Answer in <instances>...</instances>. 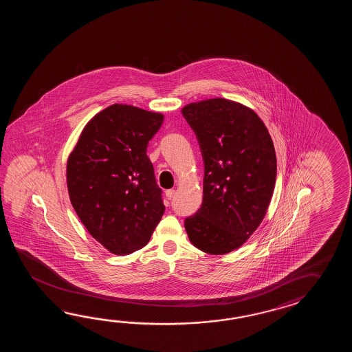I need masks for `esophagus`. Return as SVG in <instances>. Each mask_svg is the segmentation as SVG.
Segmentation results:
<instances>
[{"label":"esophagus","instance_id":"34e87169","mask_svg":"<svg viewBox=\"0 0 352 352\" xmlns=\"http://www.w3.org/2000/svg\"><path fill=\"white\" fill-rule=\"evenodd\" d=\"M173 195H175V190L173 188H170V190H167L166 191V199H168V200H171L173 197Z\"/></svg>","mask_w":352,"mask_h":352}]
</instances>
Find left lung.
I'll return each mask as SVG.
<instances>
[{"mask_svg": "<svg viewBox=\"0 0 352 352\" xmlns=\"http://www.w3.org/2000/svg\"><path fill=\"white\" fill-rule=\"evenodd\" d=\"M182 116L204 160L200 209L185 219L188 239L208 254L241 247L262 223L277 176L270 132L250 108L223 98L191 103Z\"/></svg>", "mask_w": 352, "mask_h": 352, "instance_id": "8db88e82", "label": "left lung"}]
</instances>
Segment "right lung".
I'll use <instances>...</instances> for the list:
<instances>
[{
	"mask_svg": "<svg viewBox=\"0 0 352 352\" xmlns=\"http://www.w3.org/2000/svg\"><path fill=\"white\" fill-rule=\"evenodd\" d=\"M162 122L160 113L111 105L85 126L67 158V191L75 212L113 254L144 247L165 212L147 156Z\"/></svg>",
	"mask_w": 352,
	"mask_h": 352,
	"instance_id": "1",
	"label": "right lung"
}]
</instances>
